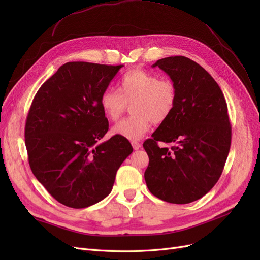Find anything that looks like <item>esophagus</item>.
<instances>
[{"label": "esophagus", "instance_id": "obj_1", "mask_svg": "<svg viewBox=\"0 0 260 260\" xmlns=\"http://www.w3.org/2000/svg\"><path fill=\"white\" fill-rule=\"evenodd\" d=\"M131 144H132V147H133V149H136V151H137V149L141 148V143L137 142V141H132Z\"/></svg>", "mask_w": 260, "mask_h": 260}]
</instances>
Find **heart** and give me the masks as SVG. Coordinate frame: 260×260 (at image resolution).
Here are the masks:
<instances>
[{
    "label": "heart",
    "instance_id": "heart-1",
    "mask_svg": "<svg viewBox=\"0 0 260 260\" xmlns=\"http://www.w3.org/2000/svg\"><path fill=\"white\" fill-rule=\"evenodd\" d=\"M132 116L114 125L113 133L128 140H139L151 129L152 121L162 123L172 114L177 103V88L170 79L144 69H131L118 82V91L112 86L104 89L100 105L113 121L119 119L128 104Z\"/></svg>",
    "mask_w": 260,
    "mask_h": 260
}]
</instances>
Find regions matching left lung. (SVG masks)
Instances as JSON below:
<instances>
[{
    "instance_id": "8db88e82",
    "label": "left lung",
    "mask_w": 260,
    "mask_h": 260,
    "mask_svg": "<svg viewBox=\"0 0 260 260\" xmlns=\"http://www.w3.org/2000/svg\"><path fill=\"white\" fill-rule=\"evenodd\" d=\"M177 88V103L166 121L143 143L149 162V192L172 204L207 194L222 174L231 146V124L221 89L205 69L184 56L157 60ZM176 143L159 148L158 141Z\"/></svg>"
}]
</instances>
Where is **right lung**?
Masks as SVG:
<instances>
[{"mask_svg": "<svg viewBox=\"0 0 260 260\" xmlns=\"http://www.w3.org/2000/svg\"><path fill=\"white\" fill-rule=\"evenodd\" d=\"M122 66L66 62L31 103L25 127L31 171L67 207L85 208L105 199L133 151L117 135L100 142L108 131L100 96Z\"/></svg>", "mask_w": 260, "mask_h": 260, "instance_id": "obj_1", "label": "right lung"}]
</instances>
